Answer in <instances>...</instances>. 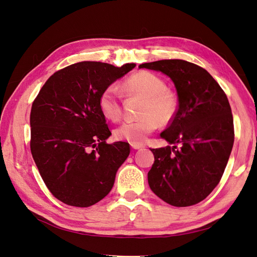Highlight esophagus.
I'll use <instances>...</instances> for the list:
<instances>
[{
	"label": "esophagus",
	"mask_w": 257,
	"mask_h": 257,
	"mask_svg": "<svg viewBox=\"0 0 257 257\" xmlns=\"http://www.w3.org/2000/svg\"><path fill=\"white\" fill-rule=\"evenodd\" d=\"M131 147L133 148V149L137 150V149H143L144 146L143 145H134V144H131Z\"/></svg>",
	"instance_id": "esophagus-1"
}]
</instances>
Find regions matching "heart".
<instances>
[{
	"instance_id": "obj_1",
	"label": "heart",
	"mask_w": 257,
	"mask_h": 257,
	"mask_svg": "<svg viewBox=\"0 0 257 257\" xmlns=\"http://www.w3.org/2000/svg\"><path fill=\"white\" fill-rule=\"evenodd\" d=\"M127 96L143 98L139 110L141 118L127 121L115 128L114 136L119 141L130 144H144L148 136L161 125H168L178 112L177 94L166 88L161 77L151 72L141 71L132 74L121 85ZM98 106L106 119L116 122L122 115V97L114 85L107 87L99 96Z\"/></svg>"
}]
</instances>
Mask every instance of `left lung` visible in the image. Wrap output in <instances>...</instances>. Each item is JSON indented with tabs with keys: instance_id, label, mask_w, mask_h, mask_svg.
Listing matches in <instances>:
<instances>
[{
	"instance_id": "obj_1",
	"label": "left lung",
	"mask_w": 257,
	"mask_h": 257,
	"mask_svg": "<svg viewBox=\"0 0 257 257\" xmlns=\"http://www.w3.org/2000/svg\"><path fill=\"white\" fill-rule=\"evenodd\" d=\"M139 68L170 77L179 102L175 119L161 134L174 146L151 149L150 189L172 206L196 205L219 184L234 145L227 96L205 68L188 61L161 60Z\"/></svg>"
}]
</instances>
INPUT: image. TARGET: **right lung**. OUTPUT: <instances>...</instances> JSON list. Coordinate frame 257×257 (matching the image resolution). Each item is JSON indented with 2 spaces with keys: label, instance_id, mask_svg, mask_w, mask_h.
<instances>
[{
  "label": "right lung",
  "instance_id": "right-lung-1",
  "mask_svg": "<svg viewBox=\"0 0 257 257\" xmlns=\"http://www.w3.org/2000/svg\"><path fill=\"white\" fill-rule=\"evenodd\" d=\"M135 66L78 62L51 75L35 97L31 153L46 186L62 203L90 207L111 191L131 149L126 143H106L111 132L98 99Z\"/></svg>",
  "mask_w": 257,
  "mask_h": 257
}]
</instances>
